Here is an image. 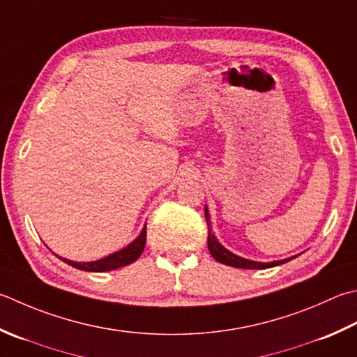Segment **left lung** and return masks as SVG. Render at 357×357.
Listing matches in <instances>:
<instances>
[{
    "label": "left lung",
    "mask_w": 357,
    "mask_h": 357,
    "mask_svg": "<svg viewBox=\"0 0 357 357\" xmlns=\"http://www.w3.org/2000/svg\"><path fill=\"white\" fill-rule=\"evenodd\" d=\"M204 215H206V221L208 226V236H207V248L211 250L212 257L215 258L216 261H220L222 264H227V266L232 268H240V269H266V268H272V266H278V264H283L286 261L292 260V258H284V260L280 261H271V263H260V261H252V260H246V258L238 257L230 252L226 248H222L221 244L216 240V236L212 234V227H211V216H208V211L207 207L204 208Z\"/></svg>",
    "instance_id": "8db88e82"
}]
</instances>
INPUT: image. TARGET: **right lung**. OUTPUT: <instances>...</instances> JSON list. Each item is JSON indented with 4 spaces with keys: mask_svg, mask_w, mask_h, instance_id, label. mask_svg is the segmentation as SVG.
Listing matches in <instances>:
<instances>
[{
    "mask_svg": "<svg viewBox=\"0 0 357 357\" xmlns=\"http://www.w3.org/2000/svg\"><path fill=\"white\" fill-rule=\"evenodd\" d=\"M145 240H146V226H144L141 235L137 238L130 243L127 248H123L117 252L111 254L105 258H100L97 261H85V263H79V261H73V260H66V258L59 257L61 261L68 263L69 266L82 269V271H88V272H105V271H114L122 266H127V264L136 261L141 254L144 252L145 248Z\"/></svg>",
    "mask_w": 357,
    "mask_h": 357,
    "instance_id": "add662e5",
    "label": "right lung"
}]
</instances>
